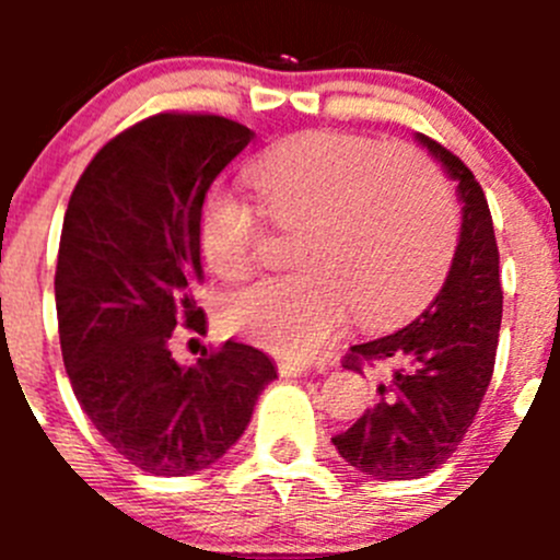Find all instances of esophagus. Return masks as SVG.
Returning a JSON list of instances; mask_svg holds the SVG:
<instances>
[{"label":"esophagus","instance_id":"34e87169","mask_svg":"<svg viewBox=\"0 0 560 560\" xmlns=\"http://www.w3.org/2000/svg\"><path fill=\"white\" fill-rule=\"evenodd\" d=\"M279 374L292 380V376H303L308 374V365L306 363H292V360H281L279 363Z\"/></svg>","mask_w":560,"mask_h":560}]
</instances>
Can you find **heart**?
<instances>
[{
  "label": "heart",
  "mask_w": 560,
  "mask_h": 560,
  "mask_svg": "<svg viewBox=\"0 0 560 560\" xmlns=\"http://www.w3.org/2000/svg\"><path fill=\"white\" fill-rule=\"evenodd\" d=\"M248 186L273 228L292 235L295 273L259 281L224 303V325L284 358H312L347 322L382 325L415 312L447 276L457 208L428 162L398 145L301 132L248 165ZM202 259L222 281L257 262L259 213L230 191L200 206Z\"/></svg>",
  "instance_id": "b5f03b06"
}]
</instances>
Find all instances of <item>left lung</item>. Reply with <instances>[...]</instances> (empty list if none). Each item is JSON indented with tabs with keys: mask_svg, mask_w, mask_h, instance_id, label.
I'll return each instance as SVG.
<instances>
[{
	"mask_svg": "<svg viewBox=\"0 0 560 560\" xmlns=\"http://www.w3.org/2000/svg\"><path fill=\"white\" fill-rule=\"evenodd\" d=\"M417 140L457 184L460 241L436 301L398 330L354 343L343 363L358 374L363 363L393 369L374 409L332 439L349 466L376 479H420L455 453L493 376L504 303L482 186L453 151L425 135Z\"/></svg>",
	"mask_w": 560,
	"mask_h": 560,
	"instance_id": "obj_1",
	"label": "left lung"
}]
</instances>
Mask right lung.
I'll use <instances>...</instances> for the list:
<instances>
[{
  "label": "right lung",
  "instance_id": "1",
  "mask_svg": "<svg viewBox=\"0 0 560 560\" xmlns=\"http://www.w3.org/2000/svg\"><path fill=\"white\" fill-rule=\"evenodd\" d=\"M252 138L222 116L160 113L105 143L67 202L54 281L67 376L105 442L156 477L217 463L276 380L248 343L195 365L171 352L175 327L206 332L200 206Z\"/></svg>",
  "mask_w": 560,
  "mask_h": 560
}]
</instances>
